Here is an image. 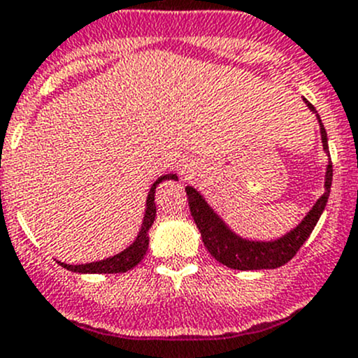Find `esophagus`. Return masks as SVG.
<instances>
[{
  "label": "esophagus",
  "instance_id": "1",
  "mask_svg": "<svg viewBox=\"0 0 358 358\" xmlns=\"http://www.w3.org/2000/svg\"><path fill=\"white\" fill-rule=\"evenodd\" d=\"M182 172H185V173L188 172V166H185V169H182Z\"/></svg>",
  "mask_w": 358,
  "mask_h": 358
}]
</instances>
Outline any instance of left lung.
I'll list each match as a JSON object with an SVG mask.
<instances>
[{"label": "left lung", "mask_w": 358, "mask_h": 358, "mask_svg": "<svg viewBox=\"0 0 358 358\" xmlns=\"http://www.w3.org/2000/svg\"><path fill=\"white\" fill-rule=\"evenodd\" d=\"M306 101V98H302ZM309 110L315 112L309 101H306ZM320 122V134H322L323 151L329 156V142H327V131L323 128V122L320 115L316 114ZM330 186H332V162H329L325 172V193L316 200L304 220L275 241H250L237 236L234 230L227 227L223 220L216 214V210L207 203V200L192 186H186V195H188L189 210L195 220L196 228L202 234L203 246L207 248L210 255L216 258L220 264L227 265L237 271H260V268H278L281 265L288 264L295 257L302 244L308 241L311 232L315 230L320 216L327 206V200L330 195Z\"/></svg>", "instance_id": "obj_1"}]
</instances>
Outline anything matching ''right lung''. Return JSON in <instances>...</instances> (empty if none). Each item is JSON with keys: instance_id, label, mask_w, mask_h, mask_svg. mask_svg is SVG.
Here are the masks:
<instances>
[{"instance_id": "add662e5", "label": "right lung", "mask_w": 358, "mask_h": 358, "mask_svg": "<svg viewBox=\"0 0 358 358\" xmlns=\"http://www.w3.org/2000/svg\"><path fill=\"white\" fill-rule=\"evenodd\" d=\"M166 179H173L176 181L177 176L176 173H165V176L158 177L155 181V185L149 189L148 200H145V213H144V221H142L141 232H138L137 239L126 248L121 253L114 255L110 258H105V260L100 262H91V264H80V265H70L63 264V262H57L61 267L68 268L71 272H80V274H117V272H126L134 268L138 262L144 258L145 251L149 248V228L152 227L156 217V203H155V193L156 186L162 181H166Z\"/></svg>"}]
</instances>
